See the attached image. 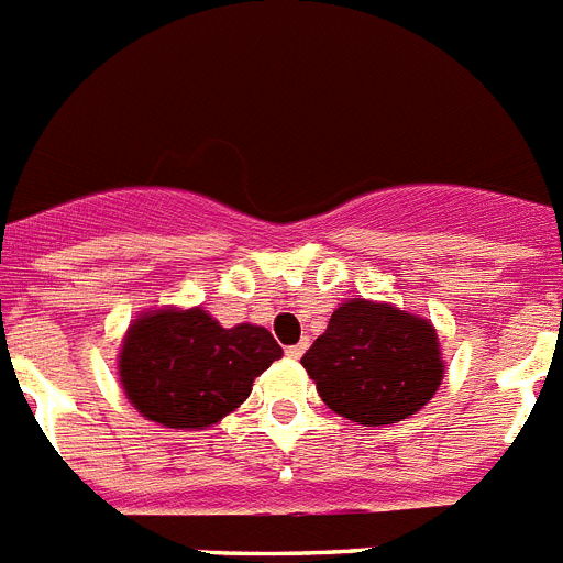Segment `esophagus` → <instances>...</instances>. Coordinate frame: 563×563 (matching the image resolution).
<instances>
[{"label":"esophagus","mask_w":563,"mask_h":563,"mask_svg":"<svg viewBox=\"0 0 563 563\" xmlns=\"http://www.w3.org/2000/svg\"><path fill=\"white\" fill-rule=\"evenodd\" d=\"M307 347H310V339H301L299 344H292V347H287L285 353H287V358H292V362H296V358H301V355H305Z\"/></svg>","instance_id":"esophagus-1"}]
</instances>
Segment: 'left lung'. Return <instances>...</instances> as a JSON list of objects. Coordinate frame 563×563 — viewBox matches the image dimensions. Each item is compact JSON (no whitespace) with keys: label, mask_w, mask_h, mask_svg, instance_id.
Returning a JSON list of instances; mask_svg holds the SVG:
<instances>
[{"label":"left lung","mask_w":563,"mask_h":563,"mask_svg":"<svg viewBox=\"0 0 563 563\" xmlns=\"http://www.w3.org/2000/svg\"><path fill=\"white\" fill-rule=\"evenodd\" d=\"M301 364L321 401L364 427L416 416L444 378L430 321L367 299L344 301Z\"/></svg>","instance_id":"left-lung-1"}]
</instances>
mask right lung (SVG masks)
<instances>
[{
	"label": "right lung",
	"instance_id": "obj_1",
	"mask_svg": "<svg viewBox=\"0 0 563 563\" xmlns=\"http://www.w3.org/2000/svg\"><path fill=\"white\" fill-rule=\"evenodd\" d=\"M276 358L282 347L264 328H222L201 307H165L131 324L119 378L144 419L170 430H205L242 405Z\"/></svg>",
	"mask_w": 563,
	"mask_h": 563
}]
</instances>
